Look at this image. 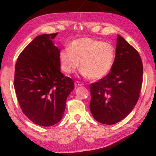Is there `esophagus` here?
Returning <instances> with one entry per match:
<instances>
[{
	"label": "esophagus",
	"mask_w": 156,
	"mask_h": 156,
	"mask_svg": "<svg viewBox=\"0 0 156 156\" xmlns=\"http://www.w3.org/2000/svg\"><path fill=\"white\" fill-rule=\"evenodd\" d=\"M82 85H83V83H82L81 82H80V81H77V80H76V81L75 82V86H76V87L82 86Z\"/></svg>",
	"instance_id": "34e87169"
}]
</instances>
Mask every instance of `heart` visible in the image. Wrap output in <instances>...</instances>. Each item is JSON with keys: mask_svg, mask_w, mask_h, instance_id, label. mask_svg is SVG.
I'll list each match as a JSON object with an SVG mask.
<instances>
[{"mask_svg": "<svg viewBox=\"0 0 156 156\" xmlns=\"http://www.w3.org/2000/svg\"><path fill=\"white\" fill-rule=\"evenodd\" d=\"M59 59L63 72L72 73L79 67L81 73L91 80H100L112 70L115 60V49L109 43L91 38L73 41L62 49Z\"/></svg>", "mask_w": 156, "mask_h": 156, "instance_id": "1", "label": "heart"}]
</instances>
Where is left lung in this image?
<instances>
[{
  "mask_svg": "<svg viewBox=\"0 0 156 156\" xmlns=\"http://www.w3.org/2000/svg\"><path fill=\"white\" fill-rule=\"evenodd\" d=\"M143 66L139 53L118 35L115 57L111 72L90 84L91 112L94 119L113 125L135 107L140 94Z\"/></svg>",
  "mask_w": 156,
  "mask_h": 156,
  "instance_id": "1",
  "label": "left lung"
}]
</instances>
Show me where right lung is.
<instances>
[{
  "mask_svg": "<svg viewBox=\"0 0 156 156\" xmlns=\"http://www.w3.org/2000/svg\"><path fill=\"white\" fill-rule=\"evenodd\" d=\"M57 34L36 37L15 66L14 85L20 109L34 123L43 126L60 122L74 89L72 79L60 72V51L52 41Z\"/></svg>",
  "mask_w": 156,
  "mask_h": 156,
  "instance_id": "right-lung-1",
  "label": "right lung"
}]
</instances>
